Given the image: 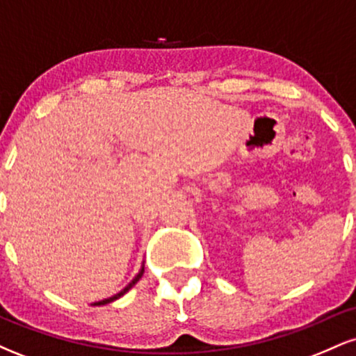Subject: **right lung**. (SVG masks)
Here are the masks:
<instances>
[{"label":"right lung","instance_id":"1","mask_svg":"<svg viewBox=\"0 0 356 356\" xmlns=\"http://www.w3.org/2000/svg\"><path fill=\"white\" fill-rule=\"evenodd\" d=\"M142 275H144V263H142V268H140V271H138V275H137L136 277H134V280H132V281H130V283H129V284H127V286H125V288H124V289H122V291H118V293H117V295H113V296H110V298H105V300H102V301H97V303H93V306H102V305H108V303H112V301H115V300H118V298H122V296H124V295H125V293H127V291H129V289H130V288H134V286H136V283H137V281H138V280H140V277H142Z\"/></svg>","mask_w":356,"mask_h":356}]
</instances>
